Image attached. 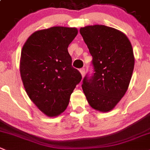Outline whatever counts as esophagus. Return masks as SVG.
<instances>
[{
    "label": "esophagus",
    "instance_id": "esophagus-1",
    "mask_svg": "<svg viewBox=\"0 0 150 150\" xmlns=\"http://www.w3.org/2000/svg\"><path fill=\"white\" fill-rule=\"evenodd\" d=\"M79 72H80L81 75H82V77H83V76H85V68H81V69L79 70Z\"/></svg>",
    "mask_w": 150,
    "mask_h": 150
}]
</instances>
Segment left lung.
Returning <instances> with one entry per match:
<instances>
[{
  "label": "left lung",
  "instance_id": "obj_1",
  "mask_svg": "<svg viewBox=\"0 0 150 150\" xmlns=\"http://www.w3.org/2000/svg\"><path fill=\"white\" fill-rule=\"evenodd\" d=\"M93 57L94 74L85 76L82 90L90 106L109 112L127 92L132 77L135 57L127 37L119 30L104 25L79 30Z\"/></svg>",
  "mask_w": 150,
  "mask_h": 150
}]
</instances>
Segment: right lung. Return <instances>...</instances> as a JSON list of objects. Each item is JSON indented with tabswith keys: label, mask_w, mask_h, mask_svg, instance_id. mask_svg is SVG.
<instances>
[{
	"label": "right lung",
	"mask_w": 150,
	"mask_h": 150,
	"mask_svg": "<svg viewBox=\"0 0 150 150\" xmlns=\"http://www.w3.org/2000/svg\"><path fill=\"white\" fill-rule=\"evenodd\" d=\"M76 28L54 26L35 31L21 50L20 72L27 95L48 117L65 110L80 73L71 65L69 44L77 35Z\"/></svg>",
	"instance_id": "obj_1"
}]
</instances>
